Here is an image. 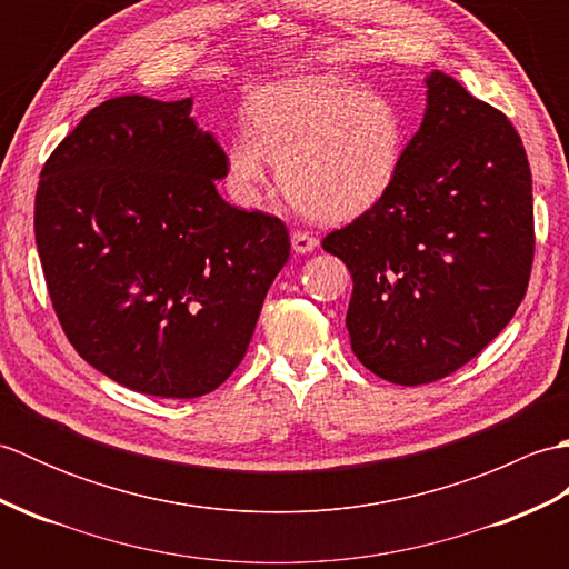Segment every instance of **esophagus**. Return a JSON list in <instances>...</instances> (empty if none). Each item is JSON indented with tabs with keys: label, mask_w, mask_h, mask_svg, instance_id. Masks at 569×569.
<instances>
[{
	"label": "esophagus",
	"mask_w": 569,
	"mask_h": 569,
	"mask_svg": "<svg viewBox=\"0 0 569 569\" xmlns=\"http://www.w3.org/2000/svg\"><path fill=\"white\" fill-rule=\"evenodd\" d=\"M291 247L296 253H310L312 249L318 247V239L308 234V232H293L291 237Z\"/></svg>",
	"instance_id": "esophagus-1"
}]
</instances>
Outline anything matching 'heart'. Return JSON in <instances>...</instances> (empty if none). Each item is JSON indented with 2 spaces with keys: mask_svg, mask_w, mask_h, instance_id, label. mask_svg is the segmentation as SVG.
Segmentation results:
<instances>
[{
  "mask_svg": "<svg viewBox=\"0 0 569 569\" xmlns=\"http://www.w3.org/2000/svg\"><path fill=\"white\" fill-rule=\"evenodd\" d=\"M406 147L408 122L389 94L330 76H293L253 92L249 131L227 143L224 161L239 200H259L273 163L306 217L349 222L389 196Z\"/></svg>",
  "mask_w": 569,
  "mask_h": 569,
  "instance_id": "obj_1",
  "label": "heart"
}]
</instances>
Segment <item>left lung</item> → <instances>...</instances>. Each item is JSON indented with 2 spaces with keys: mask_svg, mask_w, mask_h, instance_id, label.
<instances>
[{
  "mask_svg": "<svg viewBox=\"0 0 569 569\" xmlns=\"http://www.w3.org/2000/svg\"><path fill=\"white\" fill-rule=\"evenodd\" d=\"M422 82L426 114L396 186L322 239L352 273V352L401 386L457 371L509 325L536 244L530 168L509 119L442 70Z\"/></svg>",
  "mask_w": 569,
  "mask_h": 569,
  "instance_id": "1",
  "label": "left lung"
}]
</instances>
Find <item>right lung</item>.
Segmentation results:
<instances>
[{"label": "right lung", "instance_id": "1", "mask_svg": "<svg viewBox=\"0 0 569 569\" xmlns=\"http://www.w3.org/2000/svg\"><path fill=\"white\" fill-rule=\"evenodd\" d=\"M192 98L107 100L58 143L36 192V247L58 320L131 391L198 398L244 359L291 253L286 224L224 202L220 143Z\"/></svg>", "mask_w": 569, "mask_h": 569}]
</instances>
